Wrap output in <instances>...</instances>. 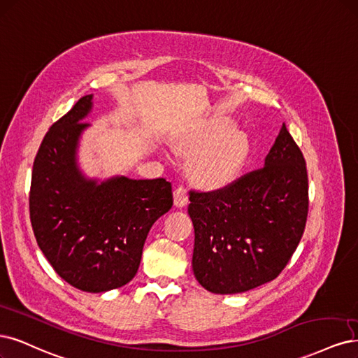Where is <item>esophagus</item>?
<instances>
[{"instance_id":"1","label":"esophagus","mask_w":358,"mask_h":358,"mask_svg":"<svg viewBox=\"0 0 358 358\" xmlns=\"http://www.w3.org/2000/svg\"><path fill=\"white\" fill-rule=\"evenodd\" d=\"M173 201L178 208H182L188 204V192L185 187H178L173 192Z\"/></svg>"}]
</instances>
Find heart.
<instances>
[{
	"instance_id": "heart-1",
	"label": "heart",
	"mask_w": 358,
	"mask_h": 358,
	"mask_svg": "<svg viewBox=\"0 0 358 358\" xmlns=\"http://www.w3.org/2000/svg\"><path fill=\"white\" fill-rule=\"evenodd\" d=\"M171 145L192 155L191 175L207 188H219L240 173L250 154V141L241 130H232L227 120H212L194 133L173 138Z\"/></svg>"
}]
</instances>
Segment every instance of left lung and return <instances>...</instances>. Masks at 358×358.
<instances>
[{"label":"left lung","mask_w":358,"mask_h":358,"mask_svg":"<svg viewBox=\"0 0 358 358\" xmlns=\"http://www.w3.org/2000/svg\"><path fill=\"white\" fill-rule=\"evenodd\" d=\"M192 271L212 293L236 294L273 281L296 250L308 216L303 155L286 124L265 166L224 189L189 192Z\"/></svg>","instance_id":"obj_1"}]
</instances>
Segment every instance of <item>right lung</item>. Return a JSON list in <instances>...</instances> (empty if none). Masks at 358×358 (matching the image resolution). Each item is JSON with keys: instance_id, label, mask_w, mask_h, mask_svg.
Returning a JSON list of instances; mask_svg holds the SVG:
<instances>
[{"instance_id": "add662e5", "label": "right lung", "mask_w": 358, "mask_h": 358, "mask_svg": "<svg viewBox=\"0 0 358 358\" xmlns=\"http://www.w3.org/2000/svg\"><path fill=\"white\" fill-rule=\"evenodd\" d=\"M93 94L50 127L35 157L29 194L38 248L56 273L83 292L114 290L136 275L143 244L173 206L166 179L87 178L78 164Z\"/></svg>"}]
</instances>
